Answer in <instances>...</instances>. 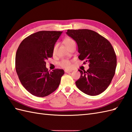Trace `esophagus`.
<instances>
[{
    "label": "esophagus",
    "instance_id": "34e87169",
    "mask_svg": "<svg viewBox=\"0 0 132 132\" xmlns=\"http://www.w3.org/2000/svg\"><path fill=\"white\" fill-rule=\"evenodd\" d=\"M64 72H65V73H69L70 72H72V71H69V70L65 69V71H64Z\"/></svg>",
    "mask_w": 132,
    "mask_h": 132
}]
</instances>
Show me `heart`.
Returning a JSON list of instances; mask_svg holds the SVG:
<instances>
[{
  "mask_svg": "<svg viewBox=\"0 0 132 132\" xmlns=\"http://www.w3.org/2000/svg\"><path fill=\"white\" fill-rule=\"evenodd\" d=\"M75 42V41L72 39L70 38H67L65 40H64V44H65V46L67 47L69 46L70 44H71L72 43ZM57 47V45H55L54 47L53 48V52L55 53V52L56 51ZM59 65L63 67V68H66V69H69L72 67V63L71 61L69 60H61L60 62L59 63Z\"/></svg>",
  "mask_w": 132,
  "mask_h": 132,
  "instance_id": "obj_1",
  "label": "heart"
}]
</instances>
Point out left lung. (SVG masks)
Segmentation results:
<instances>
[{"mask_svg":"<svg viewBox=\"0 0 132 132\" xmlns=\"http://www.w3.org/2000/svg\"><path fill=\"white\" fill-rule=\"evenodd\" d=\"M66 33L77 44L79 59L89 63L86 71L78 70L81 76L76 81V86L89 95L100 94L115 75L117 60L112 46L104 37L89 29H68Z\"/></svg>","mask_w":132,"mask_h":132,"instance_id":"1","label":"left lung"}]
</instances>
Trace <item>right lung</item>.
Instances as JSON below:
<instances>
[{"label": "right lung", "instance_id": "1", "mask_svg": "<svg viewBox=\"0 0 132 132\" xmlns=\"http://www.w3.org/2000/svg\"><path fill=\"white\" fill-rule=\"evenodd\" d=\"M62 32L38 31L25 38L19 46L16 71L22 86L32 95L44 97L59 86L64 71L56 69L49 72L45 61L53 55L55 44Z\"/></svg>", "mask_w": 132, "mask_h": 132}]
</instances>
